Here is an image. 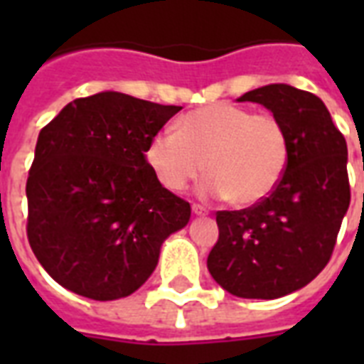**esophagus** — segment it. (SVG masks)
Listing matches in <instances>:
<instances>
[{"mask_svg":"<svg viewBox=\"0 0 364 364\" xmlns=\"http://www.w3.org/2000/svg\"><path fill=\"white\" fill-rule=\"evenodd\" d=\"M193 213L194 215H208V210H205L204 205L193 204Z\"/></svg>","mask_w":364,"mask_h":364,"instance_id":"34e87169","label":"esophagus"}]
</instances>
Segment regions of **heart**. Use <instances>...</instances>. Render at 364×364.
Here are the masks:
<instances>
[{"label": "heart", "instance_id": "1", "mask_svg": "<svg viewBox=\"0 0 364 364\" xmlns=\"http://www.w3.org/2000/svg\"><path fill=\"white\" fill-rule=\"evenodd\" d=\"M151 170L170 191H183L205 170L210 198L253 205L277 187L289 162V137L270 113L234 104H211L177 121V132H160L145 149Z\"/></svg>", "mask_w": 364, "mask_h": 364}]
</instances>
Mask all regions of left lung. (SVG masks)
Instances as JSON below:
<instances>
[{"label": "left lung", "instance_id": "obj_1", "mask_svg": "<svg viewBox=\"0 0 364 364\" xmlns=\"http://www.w3.org/2000/svg\"><path fill=\"white\" fill-rule=\"evenodd\" d=\"M238 102L264 105L289 137L285 173L270 196L217 211L211 277L234 296L272 300L299 291L327 266L350 208L348 145L316 94L266 85Z\"/></svg>", "mask_w": 364, "mask_h": 364}]
</instances>
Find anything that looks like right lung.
Returning a JSON list of instances; mask_svg holds the SVG:
<instances>
[{
	"label": "right lung",
	"instance_id": "add662e5",
	"mask_svg": "<svg viewBox=\"0 0 364 364\" xmlns=\"http://www.w3.org/2000/svg\"><path fill=\"white\" fill-rule=\"evenodd\" d=\"M122 92L68 104L37 137L28 242L54 282L92 300L128 296L159 264L191 204L160 185L145 149L179 113Z\"/></svg>",
	"mask_w": 364,
	"mask_h": 364
}]
</instances>
